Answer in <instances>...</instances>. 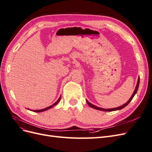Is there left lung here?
<instances>
[{
  "label": "left lung",
  "instance_id": "8db88e82",
  "mask_svg": "<svg viewBox=\"0 0 152 152\" xmlns=\"http://www.w3.org/2000/svg\"><path fill=\"white\" fill-rule=\"evenodd\" d=\"M139 84H140V78H138V80H137V85H136V86L135 90H134V93H133V94H132V96H131V97L130 98V99L128 100V102H127V103H126L125 104H123V105H122V106H121V107H117V108H110V109H104V108H99V107H96V106H95V105H94V104H93L90 103H89L87 100H86V102H87V104H88V105L89 106V107H91V108H94V109H96V110H101V111L112 112V111H115V110H121V109H122L123 108L126 107V106L131 102V101L133 97H134V95H135V94H136V93H137V89H138V87H139Z\"/></svg>",
  "mask_w": 152,
  "mask_h": 152
}]
</instances>
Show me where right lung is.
<instances>
[{"mask_svg":"<svg viewBox=\"0 0 152 152\" xmlns=\"http://www.w3.org/2000/svg\"><path fill=\"white\" fill-rule=\"evenodd\" d=\"M60 99H61V96L59 98V99H58V101L57 102L55 103H54L53 105H50V106H49V107H47V108H44V109H42V110H32V111L33 112H44V111H45V110H48V109H50V108H53V107H54V106H55V105H56L58 103H59V101H60ZM29 110V109H28Z\"/></svg>","mask_w":152,"mask_h":152,"instance_id":"obj_1","label":"right lung"}]
</instances>
